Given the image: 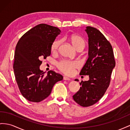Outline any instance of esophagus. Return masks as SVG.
Instances as JSON below:
<instances>
[{
    "label": "esophagus",
    "mask_w": 130,
    "mask_h": 130,
    "mask_svg": "<svg viewBox=\"0 0 130 130\" xmlns=\"http://www.w3.org/2000/svg\"><path fill=\"white\" fill-rule=\"evenodd\" d=\"M63 79H64V80H65V81H69V80H70V78L68 77H66V76H64V78H63Z\"/></svg>",
    "instance_id": "1"
}]
</instances>
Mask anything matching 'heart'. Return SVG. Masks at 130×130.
<instances>
[{
  "mask_svg": "<svg viewBox=\"0 0 130 130\" xmlns=\"http://www.w3.org/2000/svg\"><path fill=\"white\" fill-rule=\"evenodd\" d=\"M69 41L72 46L76 49H83L85 46V41L81 37L76 35H72L69 38ZM61 41L57 40L53 43L51 46V51L55 53L58 50ZM79 66V63L76 61H69L63 60L57 64L58 68L62 72L66 75H71L74 72V69Z\"/></svg>",
  "mask_w": 130,
  "mask_h": 130,
  "instance_id": "1",
  "label": "heart"
}]
</instances>
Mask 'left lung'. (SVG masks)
I'll return each mask as SVG.
<instances>
[{
    "label": "left lung",
    "instance_id": "left-lung-1",
    "mask_svg": "<svg viewBox=\"0 0 130 130\" xmlns=\"http://www.w3.org/2000/svg\"><path fill=\"white\" fill-rule=\"evenodd\" d=\"M85 31L88 37V58L79 75H89V79L80 82L81 87L73 99L79 105L87 107L98 102L105 94L115 61L112 46L105 36L91 26L86 27Z\"/></svg>",
    "mask_w": 130,
    "mask_h": 130
}]
</instances>
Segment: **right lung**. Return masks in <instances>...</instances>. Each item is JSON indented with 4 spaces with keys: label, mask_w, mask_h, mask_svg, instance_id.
<instances>
[{
    "label": "right lung",
    "mask_w": 130,
    "mask_h": 130,
    "mask_svg": "<svg viewBox=\"0 0 130 130\" xmlns=\"http://www.w3.org/2000/svg\"><path fill=\"white\" fill-rule=\"evenodd\" d=\"M59 28L45 24L36 26L19 39L16 46L14 74L23 97L32 102L42 101L51 93L53 86L62 76L52 70L46 76L39 69L42 59L51 54V46L60 33Z\"/></svg>",
    "instance_id": "1"
}]
</instances>
